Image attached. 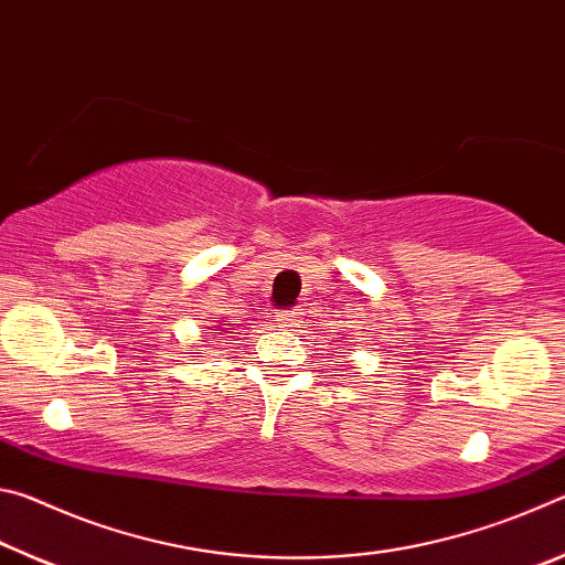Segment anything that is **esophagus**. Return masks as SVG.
<instances>
[{"label":"esophagus","instance_id":"obj_1","mask_svg":"<svg viewBox=\"0 0 565 565\" xmlns=\"http://www.w3.org/2000/svg\"><path fill=\"white\" fill-rule=\"evenodd\" d=\"M276 321H279L281 327L291 329V327H296V321H299V311H296V309H284V311L276 313Z\"/></svg>","mask_w":565,"mask_h":565}]
</instances>
